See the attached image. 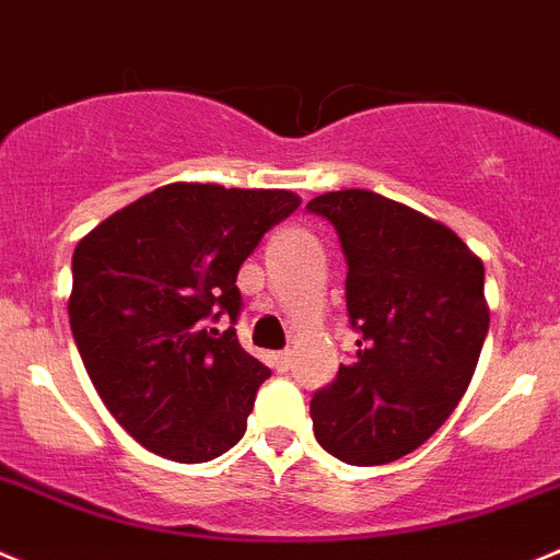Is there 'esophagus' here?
Wrapping results in <instances>:
<instances>
[{
	"instance_id": "esophagus-1",
	"label": "esophagus",
	"mask_w": 560,
	"mask_h": 560,
	"mask_svg": "<svg viewBox=\"0 0 560 560\" xmlns=\"http://www.w3.org/2000/svg\"><path fill=\"white\" fill-rule=\"evenodd\" d=\"M271 365H275L280 374H285V371H291V351L283 349V351H275L271 354Z\"/></svg>"
}]
</instances>
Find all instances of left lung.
I'll list each match as a JSON object with an SVG mask.
<instances>
[{"label":"left lung","instance_id":"obj_1","mask_svg":"<svg viewBox=\"0 0 560 560\" xmlns=\"http://www.w3.org/2000/svg\"><path fill=\"white\" fill-rule=\"evenodd\" d=\"M338 233L357 354L316 390V440L346 465L412 454L465 396L489 332L483 264L451 228L369 189L313 197Z\"/></svg>","mask_w":560,"mask_h":560}]
</instances>
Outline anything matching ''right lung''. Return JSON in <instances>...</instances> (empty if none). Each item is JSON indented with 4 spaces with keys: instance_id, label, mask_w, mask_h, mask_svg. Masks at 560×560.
<instances>
[{
    "instance_id": "1",
    "label": "right lung",
    "mask_w": 560,
    "mask_h": 560,
    "mask_svg": "<svg viewBox=\"0 0 560 560\" xmlns=\"http://www.w3.org/2000/svg\"><path fill=\"white\" fill-rule=\"evenodd\" d=\"M296 209L285 189L170 184L77 244L73 340L101 401L142 448L197 465L244 436L271 371L236 338V277Z\"/></svg>"
}]
</instances>
